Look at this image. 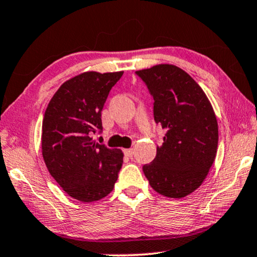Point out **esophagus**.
Returning a JSON list of instances; mask_svg holds the SVG:
<instances>
[{
  "instance_id": "34e87169",
  "label": "esophagus",
  "mask_w": 257,
  "mask_h": 257,
  "mask_svg": "<svg viewBox=\"0 0 257 257\" xmlns=\"http://www.w3.org/2000/svg\"><path fill=\"white\" fill-rule=\"evenodd\" d=\"M124 154H125L126 157L131 158L133 156V149H126V150H124Z\"/></svg>"
}]
</instances>
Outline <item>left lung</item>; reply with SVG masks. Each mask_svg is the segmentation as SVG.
I'll return each instance as SVG.
<instances>
[{
	"label": "left lung",
	"mask_w": 257,
	"mask_h": 257,
	"mask_svg": "<svg viewBox=\"0 0 257 257\" xmlns=\"http://www.w3.org/2000/svg\"><path fill=\"white\" fill-rule=\"evenodd\" d=\"M154 99L153 114L166 133L143 171L151 187L181 199L199 188L215 160L219 127L206 93L184 70L158 64L136 71Z\"/></svg>",
	"instance_id": "8db88e82"
}]
</instances>
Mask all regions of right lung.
Returning <instances> with one entry per match:
<instances>
[{
	"label": "right lung",
	"instance_id": "right-lung-1",
	"mask_svg": "<svg viewBox=\"0 0 257 257\" xmlns=\"http://www.w3.org/2000/svg\"><path fill=\"white\" fill-rule=\"evenodd\" d=\"M122 71H86L66 80L49 101L42 124V156L63 191L82 202L110 194L124 154L92 140L101 110Z\"/></svg>",
	"mask_w": 257,
	"mask_h": 257
}]
</instances>
